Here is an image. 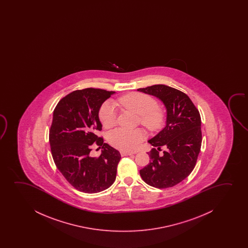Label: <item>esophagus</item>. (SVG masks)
Wrapping results in <instances>:
<instances>
[{"instance_id": "34e87169", "label": "esophagus", "mask_w": 248, "mask_h": 248, "mask_svg": "<svg viewBox=\"0 0 248 248\" xmlns=\"http://www.w3.org/2000/svg\"><path fill=\"white\" fill-rule=\"evenodd\" d=\"M120 154H121V156H129V155H133V154H135L134 153H128V152H124V151H121L120 152Z\"/></svg>"}]
</instances>
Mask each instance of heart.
Here are the masks:
<instances>
[{"label": "heart", "mask_w": 248, "mask_h": 248, "mask_svg": "<svg viewBox=\"0 0 248 248\" xmlns=\"http://www.w3.org/2000/svg\"><path fill=\"white\" fill-rule=\"evenodd\" d=\"M123 108L131 110L140 115L141 123L148 129L154 130L158 129L163 122V113L158 108L153 97L141 93H130L123 95L119 99ZM115 106L111 102L102 104L99 111V119L103 127L107 129L115 124ZM145 137V132L141 129H126L123 128L114 129L109 133L108 140L116 148L124 151L136 149Z\"/></svg>", "instance_id": "b5f03b06"}]
</instances>
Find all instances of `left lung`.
I'll return each mask as SVG.
<instances>
[{
  "label": "left lung",
  "instance_id": "1",
  "mask_svg": "<svg viewBox=\"0 0 248 248\" xmlns=\"http://www.w3.org/2000/svg\"><path fill=\"white\" fill-rule=\"evenodd\" d=\"M153 95L166 109V124L148 142L150 163L140 170L147 185L156 188L174 186L189 176L197 163L202 145L201 116L188 95L164 85L138 89ZM161 147L166 151L159 154Z\"/></svg>",
  "mask_w": 248,
  "mask_h": 248
}]
</instances>
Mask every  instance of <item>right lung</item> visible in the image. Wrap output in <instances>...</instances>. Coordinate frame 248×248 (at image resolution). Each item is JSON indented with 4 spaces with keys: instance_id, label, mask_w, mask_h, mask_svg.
<instances>
[{
    "instance_id": "obj_1",
    "label": "right lung",
    "mask_w": 248,
    "mask_h": 248,
    "mask_svg": "<svg viewBox=\"0 0 248 248\" xmlns=\"http://www.w3.org/2000/svg\"><path fill=\"white\" fill-rule=\"evenodd\" d=\"M115 92L88 88L75 91L58 102L53 112L49 141L55 164L75 189L97 193L112 186L121 155L97 136L102 124L99 111ZM102 147L98 158L92 146Z\"/></svg>"
}]
</instances>
